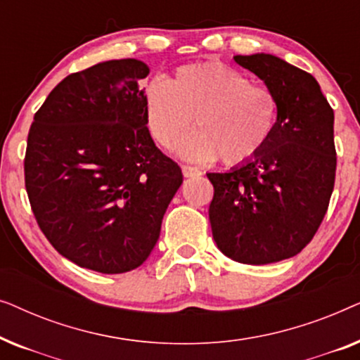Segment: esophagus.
<instances>
[{"label": "esophagus", "mask_w": 360, "mask_h": 360, "mask_svg": "<svg viewBox=\"0 0 360 360\" xmlns=\"http://www.w3.org/2000/svg\"><path fill=\"white\" fill-rule=\"evenodd\" d=\"M181 174H184V176H200L201 172L200 169H196V167L181 165Z\"/></svg>", "instance_id": "obj_1"}]
</instances>
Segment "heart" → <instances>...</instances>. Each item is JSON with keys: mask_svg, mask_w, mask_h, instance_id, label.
Returning a JSON list of instances; mask_svg holds the SVG:
<instances>
[{"mask_svg": "<svg viewBox=\"0 0 360 360\" xmlns=\"http://www.w3.org/2000/svg\"><path fill=\"white\" fill-rule=\"evenodd\" d=\"M278 105L274 91L223 63H195L176 70L169 82L152 80L146 88V122L164 149L180 146L193 160L221 157L226 165L254 160L274 134Z\"/></svg>", "mask_w": 360, "mask_h": 360, "instance_id": "obj_1", "label": "heart"}]
</instances>
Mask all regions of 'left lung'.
<instances>
[{
    "mask_svg": "<svg viewBox=\"0 0 360 360\" xmlns=\"http://www.w3.org/2000/svg\"><path fill=\"white\" fill-rule=\"evenodd\" d=\"M277 98V124L254 160L206 174L214 195L210 223L218 249L240 264L290 259L326 214L336 179L334 111L316 78L270 53L236 56Z\"/></svg>",
    "mask_w": 360,
    "mask_h": 360,
    "instance_id": "1",
    "label": "left lung"
}]
</instances>
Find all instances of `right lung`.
Listing matches in <instances>:
<instances>
[{
    "label": "right lung",
    "mask_w": 360,
    "mask_h": 360,
    "mask_svg": "<svg viewBox=\"0 0 360 360\" xmlns=\"http://www.w3.org/2000/svg\"><path fill=\"white\" fill-rule=\"evenodd\" d=\"M136 58L96 63L63 78L34 115L24 180L39 228L83 269L124 274L146 262L179 164L162 154L146 122Z\"/></svg>",
    "instance_id": "1"
}]
</instances>
